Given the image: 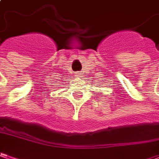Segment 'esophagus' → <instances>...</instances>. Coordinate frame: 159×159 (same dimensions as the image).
I'll list each match as a JSON object with an SVG mask.
<instances>
[{
    "label": "esophagus",
    "instance_id": "esophagus-1",
    "mask_svg": "<svg viewBox=\"0 0 159 159\" xmlns=\"http://www.w3.org/2000/svg\"><path fill=\"white\" fill-rule=\"evenodd\" d=\"M75 75H76L77 77H80V76H81V73H79V72H76V73H75Z\"/></svg>",
    "mask_w": 159,
    "mask_h": 159
}]
</instances>
